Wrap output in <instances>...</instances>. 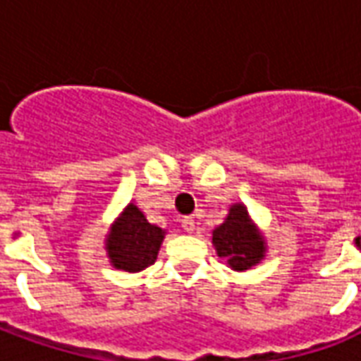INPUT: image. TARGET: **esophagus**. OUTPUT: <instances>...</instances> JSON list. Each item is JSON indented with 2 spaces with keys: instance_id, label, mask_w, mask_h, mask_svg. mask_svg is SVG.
Segmentation results:
<instances>
[{
  "instance_id": "1",
  "label": "esophagus",
  "mask_w": 361,
  "mask_h": 361,
  "mask_svg": "<svg viewBox=\"0 0 361 361\" xmlns=\"http://www.w3.org/2000/svg\"><path fill=\"white\" fill-rule=\"evenodd\" d=\"M181 228H183L185 232H189V234H191V232L195 230V220L191 219V216H185V219L181 220Z\"/></svg>"
}]
</instances>
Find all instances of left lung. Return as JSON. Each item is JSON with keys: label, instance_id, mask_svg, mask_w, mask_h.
Returning <instances> with one entry per match:
<instances>
[{"label": "left lung", "instance_id": "8db88e82", "mask_svg": "<svg viewBox=\"0 0 361 361\" xmlns=\"http://www.w3.org/2000/svg\"><path fill=\"white\" fill-rule=\"evenodd\" d=\"M212 243L216 255L234 271H247L265 259V238L242 203L232 204L226 220L212 230Z\"/></svg>", "mask_w": 361, "mask_h": 361}]
</instances>
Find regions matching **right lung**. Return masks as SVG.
<instances>
[{
	"instance_id": "1",
	"label": "right lung",
	"mask_w": 361,
	"mask_h": 361,
	"mask_svg": "<svg viewBox=\"0 0 361 361\" xmlns=\"http://www.w3.org/2000/svg\"><path fill=\"white\" fill-rule=\"evenodd\" d=\"M164 230L150 224L139 207L129 203L106 235L110 263L119 271L139 272L157 261Z\"/></svg>"
}]
</instances>
